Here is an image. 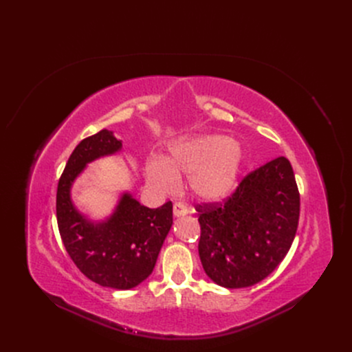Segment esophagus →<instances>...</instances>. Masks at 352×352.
Masks as SVG:
<instances>
[{
    "label": "esophagus",
    "mask_w": 352,
    "mask_h": 352,
    "mask_svg": "<svg viewBox=\"0 0 352 352\" xmlns=\"http://www.w3.org/2000/svg\"><path fill=\"white\" fill-rule=\"evenodd\" d=\"M173 212H174V217H177V218H179V217H186V215L188 214L187 208L184 207L182 204H175V206H174V208H173Z\"/></svg>",
    "instance_id": "esophagus-1"
}]
</instances>
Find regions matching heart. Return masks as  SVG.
<instances>
[{
	"instance_id": "b5f03b06",
	"label": "heart",
	"mask_w": 352,
	"mask_h": 352,
	"mask_svg": "<svg viewBox=\"0 0 352 352\" xmlns=\"http://www.w3.org/2000/svg\"><path fill=\"white\" fill-rule=\"evenodd\" d=\"M244 162L243 148L223 135L184 137L173 142L166 157H154L145 165L146 186L157 194L175 190L187 175V188L198 201L221 202L238 186Z\"/></svg>"
}]
</instances>
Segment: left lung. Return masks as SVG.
<instances>
[{
  "instance_id": "obj_1",
  "label": "left lung",
  "mask_w": 352,
  "mask_h": 352,
  "mask_svg": "<svg viewBox=\"0 0 352 352\" xmlns=\"http://www.w3.org/2000/svg\"><path fill=\"white\" fill-rule=\"evenodd\" d=\"M199 260L224 288H245L280 265L300 219V192L285 157L250 173L223 204L197 206Z\"/></svg>"
}]
</instances>
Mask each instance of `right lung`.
<instances>
[{
	"instance_id": "right-lung-1",
	"label": "right lung",
	"mask_w": 352,
	"mask_h": 352,
	"mask_svg": "<svg viewBox=\"0 0 352 352\" xmlns=\"http://www.w3.org/2000/svg\"><path fill=\"white\" fill-rule=\"evenodd\" d=\"M122 141L109 129L82 140L64 168L57 190V223L64 247L78 270L98 285L131 289L151 275L173 226V202L158 208L122 192L105 219H91L74 204L71 190L87 165L121 151Z\"/></svg>"
}]
</instances>
